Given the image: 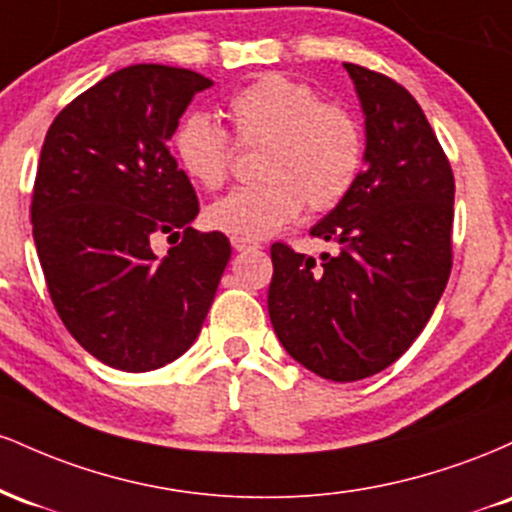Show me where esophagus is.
<instances>
[{
    "label": "esophagus",
    "mask_w": 512,
    "mask_h": 512,
    "mask_svg": "<svg viewBox=\"0 0 512 512\" xmlns=\"http://www.w3.org/2000/svg\"><path fill=\"white\" fill-rule=\"evenodd\" d=\"M231 245H233V248H236L238 252H243V250H257V248H260V243H257V240L243 238V236H233V238H231Z\"/></svg>",
    "instance_id": "esophagus-1"
}]
</instances>
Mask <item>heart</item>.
Here are the masks:
<instances>
[{"label": "heart", "mask_w": 512, "mask_h": 512, "mask_svg": "<svg viewBox=\"0 0 512 512\" xmlns=\"http://www.w3.org/2000/svg\"><path fill=\"white\" fill-rule=\"evenodd\" d=\"M238 144L257 146L260 182L236 187L216 199L204 219L214 231L267 238L308 204L313 211L337 207L363 168V132L344 105L320 101L313 86L284 74H264L226 103ZM233 137L207 113L182 117L173 134L180 168L197 185L216 190L228 178Z\"/></svg>", "instance_id": "1"}]
</instances>
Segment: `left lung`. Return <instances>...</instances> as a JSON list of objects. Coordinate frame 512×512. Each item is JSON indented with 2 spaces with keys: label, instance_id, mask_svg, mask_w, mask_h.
Returning a JSON list of instances; mask_svg holds the SVG:
<instances>
[{
  "label": "left lung",
  "instance_id": "obj_1",
  "mask_svg": "<svg viewBox=\"0 0 512 512\" xmlns=\"http://www.w3.org/2000/svg\"><path fill=\"white\" fill-rule=\"evenodd\" d=\"M366 115V168L310 236L339 245L322 262L272 245L269 317L281 346L320 378L354 383L414 344L452 269L455 178L414 96L344 62Z\"/></svg>",
  "mask_w": 512,
  "mask_h": 512
}]
</instances>
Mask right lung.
<instances>
[{
	"label": "right lung",
	"mask_w": 512,
	"mask_h": 512,
	"mask_svg": "<svg viewBox=\"0 0 512 512\" xmlns=\"http://www.w3.org/2000/svg\"><path fill=\"white\" fill-rule=\"evenodd\" d=\"M192 69L132 64L52 120L33 185V240L52 305L105 366L146 373L195 344L231 243L190 226L197 192L168 139L195 93ZM181 243L166 258L150 245Z\"/></svg>",
	"instance_id": "obj_1"
}]
</instances>
